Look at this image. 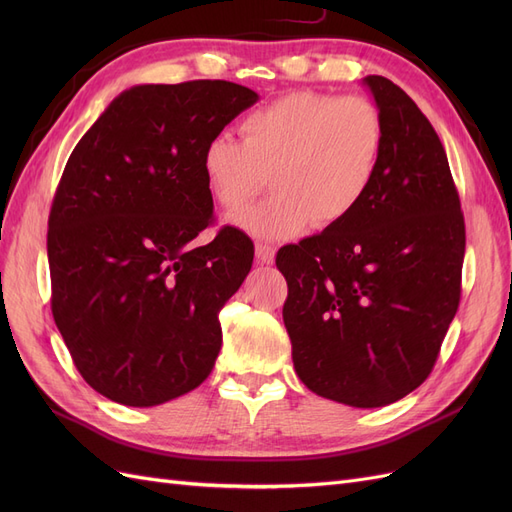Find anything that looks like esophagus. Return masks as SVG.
I'll list each match as a JSON object with an SVG mask.
<instances>
[{
    "mask_svg": "<svg viewBox=\"0 0 512 512\" xmlns=\"http://www.w3.org/2000/svg\"><path fill=\"white\" fill-rule=\"evenodd\" d=\"M275 250L267 243H256V265H273Z\"/></svg>",
    "mask_w": 512,
    "mask_h": 512,
    "instance_id": "1",
    "label": "esophagus"
}]
</instances>
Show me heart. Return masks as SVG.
Wrapping results in <instances>:
<instances>
[{
  "label": "heart",
  "instance_id": "1",
  "mask_svg": "<svg viewBox=\"0 0 512 512\" xmlns=\"http://www.w3.org/2000/svg\"><path fill=\"white\" fill-rule=\"evenodd\" d=\"M382 151L384 121L369 100L303 89L247 113L241 141L215 134L200 168L226 211L250 203L269 177L275 192L228 224L262 241H288L312 224L348 220L376 181Z\"/></svg>",
  "mask_w": 512,
  "mask_h": 512
}]
</instances>
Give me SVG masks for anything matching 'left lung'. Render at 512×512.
<instances>
[{"instance_id":"obj_1","label":"left lung","mask_w":512,"mask_h":512,"mask_svg":"<svg viewBox=\"0 0 512 512\" xmlns=\"http://www.w3.org/2000/svg\"><path fill=\"white\" fill-rule=\"evenodd\" d=\"M384 121L369 194L348 220L277 252L284 324L309 391L382 408L431 374L459 307L466 226L446 151L404 89L365 76Z\"/></svg>"}]
</instances>
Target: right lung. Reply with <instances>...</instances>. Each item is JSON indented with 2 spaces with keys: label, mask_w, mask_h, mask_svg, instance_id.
Returning a JSON list of instances; mask_svg holds the SVG:
<instances>
[{
  "label": "right lung",
  "mask_w": 512,
  "mask_h": 512,
  "mask_svg": "<svg viewBox=\"0 0 512 512\" xmlns=\"http://www.w3.org/2000/svg\"><path fill=\"white\" fill-rule=\"evenodd\" d=\"M256 102L228 81L134 85L64 168L46 237L53 318L85 382L117 404H166L218 359V314L254 243L232 226L194 241L213 220L200 158Z\"/></svg>",
  "instance_id": "right-lung-1"
}]
</instances>
